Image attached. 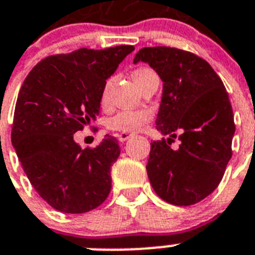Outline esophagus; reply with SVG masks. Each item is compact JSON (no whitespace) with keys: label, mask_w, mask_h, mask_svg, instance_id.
<instances>
[{"label":"esophagus","mask_w":255,"mask_h":255,"mask_svg":"<svg viewBox=\"0 0 255 255\" xmlns=\"http://www.w3.org/2000/svg\"><path fill=\"white\" fill-rule=\"evenodd\" d=\"M132 134L131 133H128V132H122V133H119L118 134V140H119V141H126V140H128V138L131 137Z\"/></svg>","instance_id":"34e87169"}]
</instances>
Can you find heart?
Segmentation results:
<instances>
[{
	"label": "heart",
	"mask_w": 255,
	"mask_h": 255,
	"mask_svg": "<svg viewBox=\"0 0 255 255\" xmlns=\"http://www.w3.org/2000/svg\"><path fill=\"white\" fill-rule=\"evenodd\" d=\"M154 72L148 68H137L131 73L133 82L138 88L141 86L142 82L153 74ZM110 85L111 81H107L102 89L101 94V105L102 107H107L110 103ZM152 113L149 110H126L122 113L117 114L115 117L110 118L107 121V128L115 132H140L145 129L146 126L152 121Z\"/></svg>",
	"instance_id": "1"
}]
</instances>
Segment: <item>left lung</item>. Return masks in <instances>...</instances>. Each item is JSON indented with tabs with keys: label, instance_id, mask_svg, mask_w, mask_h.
I'll return each instance as SVG.
<instances>
[{
	"label": "left lung",
	"instance_id": "left-lung-1",
	"mask_svg": "<svg viewBox=\"0 0 255 255\" xmlns=\"http://www.w3.org/2000/svg\"><path fill=\"white\" fill-rule=\"evenodd\" d=\"M138 61L162 80L156 126L169 134L150 142L149 181L165 202L192 206L219 186L232 157L236 126L228 93L206 60L183 49L145 47L134 56ZM177 135L181 144L174 151L170 144Z\"/></svg>",
	"mask_w": 255,
	"mask_h": 255
}]
</instances>
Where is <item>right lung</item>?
<instances>
[{"label": "right lung", "mask_w": 255, "mask_h": 255, "mask_svg": "<svg viewBox=\"0 0 255 255\" xmlns=\"http://www.w3.org/2000/svg\"><path fill=\"white\" fill-rule=\"evenodd\" d=\"M133 49L117 45L48 56L20 88L11 142L31 185L60 212H89L109 196L118 140L106 134L95 148L81 149L73 134L95 121L106 80Z\"/></svg>", "instance_id": "right-lung-1"}]
</instances>
